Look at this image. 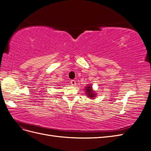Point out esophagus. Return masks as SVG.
Returning a JSON list of instances; mask_svg holds the SVG:
<instances>
[{"instance_id":"1","label":"esophagus","mask_w":151,"mask_h":151,"mask_svg":"<svg viewBox=\"0 0 151 151\" xmlns=\"http://www.w3.org/2000/svg\"><path fill=\"white\" fill-rule=\"evenodd\" d=\"M70 84L72 85V86H75L76 83V81L75 80H71L70 81Z\"/></svg>"}]
</instances>
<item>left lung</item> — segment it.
<instances>
[{
  "label": "left lung",
  "instance_id": "obj_1",
  "mask_svg": "<svg viewBox=\"0 0 151 151\" xmlns=\"http://www.w3.org/2000/svg\"><path fill=\"white\" fill-rule=\"evenodd\" d=\"M86 93L87 94H88V96L89 97H91V98H94L95 96V94L94 93V91L92 90V87L91 86H88L86 89Z\"/></svg>",
  "mask_w": 151,
  "mask_h": 151
}]
</instances>
